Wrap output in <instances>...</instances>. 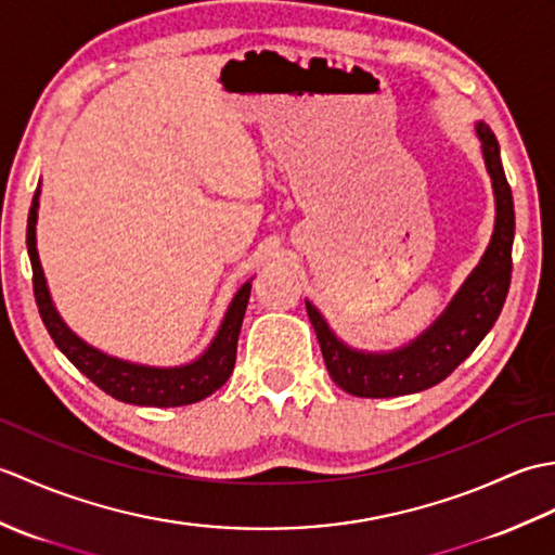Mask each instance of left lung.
<instances>
[{
    "label": "left lung",
    "mask_w": 555,
    "mask_h": 555,
    "mask_svg": "<svg viewBox=\"0 0 555 555\" xmlns=\"http://www.w3.org/2000/svg\"><path fill=\"white\" fill-rule=\"evenodd\" d=\"M477 135L496 193V229L485 259L431 328L403 350L388 356H370V352L364 356L340 344L326 326L324 317L310 302H305L328 376L350 396L393 398L436 386L453 374L460 362L473 356V350L499 320L511 288L515 209L496 135L487 124H477Z\"/></svg>",
    "instance_id": "8db88e82"
}]
</instances>
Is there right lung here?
<instances>
[{
  "instance_id": "1",
  "label": "right lung",
  "mask_w": 555,
  "mask_h": 555,
  "mask_svg": "<svg viewBox=\"0 0 555 555\" xmlns=\"http://www.w3.org/2000/svg\"><path fill=\"white\" fill-rule=\"evenodd\" d=\"M35 219H38V193L33 197V207L28 211V255L33 264V293L42 322L50 332L56 348L76 364V370L88 376V379L100 386L104 393L131 405H152V408H179L191 405L211 396L227 384L235 364V348H238V334L243 326V317L247 300H250V284H245L231 302V308L223 317V324L215 338V344L193 364L171 370L143 367V364H131L104 356V352L90 348L88 344L70 332L56 314L50 291L44 284V274L40 267L38 247H35Z\"/></svg>"
}]
</instances>
